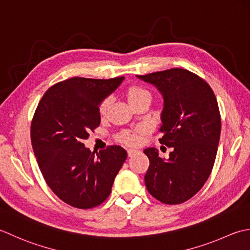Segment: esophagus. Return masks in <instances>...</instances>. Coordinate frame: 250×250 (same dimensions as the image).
I'll return each instance as SVG.
<instances>
[{
  "instance_id": "34e87169",
  "label": "esophagus",
  "mask_w": 250,
  "mask_h": 250,
  "mask_svg": "<svg viewBox=\"0 0 250 250\" xmlns=\"http://www.w3.org/2000/svg\"><path fill=\"white\" fill-rule=\"evenodd\" d=\"M137 152H138V151L135 150V149H128V150H127V154H128V156H132V155H135Z\"/></svg>"
}]
</instances>
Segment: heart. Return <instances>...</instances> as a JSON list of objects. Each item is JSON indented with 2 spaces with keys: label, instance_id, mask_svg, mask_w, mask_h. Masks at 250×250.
<instances>
[{
  "label": "heart",
  "instance_id": "b5f03b06",
  "mask_svg": "<svg viewBox=\"0 0 250 250\" xmlns=\"http://www.w3.org/2000/svg\"><path fill=\"white\" fill-rule=\"evenodd\" d=\"M142 98H151V95L146 89L139 87V86H131L127 90V100L130 104H132L136 101H138ZM111 104V98H105L99 106L100 114H105L108 111ZM146 130L145 127H138L136 130H125L119 136V140L121 142H124L126 145L129 146H136L139 144L140 137L139 134Z\"/></svg>",
  "mask_w": 250,
  "mask_h": 250
}]
</instances>
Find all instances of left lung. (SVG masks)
I'll use <instances>...</instances> for the list:
<instances>
[{"mask_svg":"<svg viewBox=\"0 0 250 250\" xmlns=\"http://www.w3.org/2000/svg\"><path fill=\"white\" fill-rule=\"evenodd\" d=\"M137 78L162 94L160 142L172 147L168 160L161 159L155 147L144 151L150 161L146 187L162 203L181 204L202 189L215 164L221 131L216 96L207 82L185 69Z\"/></svg>","mask_w":250,"mask_h":250,"instance_id":"1","label":"left lung"}]
</instances>
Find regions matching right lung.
<instances>
[{
	"label": "right lung",
	"mask_w": 250,
	"mask_h": 250,
	"mask_svg": "<svg viewBox=\"0 0 250 250\" xmlns=\"http://www.w3.org/2000/svg\"><path fill=\"white\" fill-rule=\"evenodd\" d=\"M123 80H65L52 86L35 110L31 142L38 165L47 186L70 206L88 209L104 203L127 159L120 146L95 153L83 144L100 124L99 105Z\"/></svg>",
	"instance_id": "right-lung-1"
}]
</instances>
